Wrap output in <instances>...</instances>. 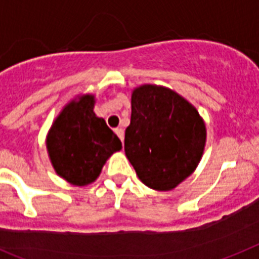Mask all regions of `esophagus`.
<instances>
[{"mask_svg":"<svg viewBox=\"0 0 259 259\" xmlns=\"http://www.w3.org/2000/svg\"><path fill=\"white\" fill-rule=\"evenodd\" d=\"M115 134L117 135V138L120 139L121 143H123V140H124V131H123V128H116V130H115Z\"/></svg>","mask_w":259,"mask_h":259,"instance_id":"34e87169","label":"esophagus"}]
</instances>
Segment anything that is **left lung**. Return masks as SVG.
Wrapping results in <instances>:
<instances>
[{"label": "left lung", "instance_id": "left-lung-1", "mask_svg": "<svg viewBox=\"0 0 259 259\" xmlns=\"http://www.w3.org/2000/svg\"><path fill=\"white\" fill-rule=\"evenodd\" d=\"M124 151L136 175L155 191H170L191 176L204 153L206 128L198 111L169 89L132 91Z\"/></svg>", "mask_w": 259, "mask_h": 259}]
</instances>
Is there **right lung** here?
<instances>
[{"label":"right lung","mask_w":259,"mask_h":259,"mask_svg":"<svg viewBox=\"0 0 259 259\" xmlns=\"http://www.w3.org/2000/svg\"><path fill=\"white\" fill-rule=\"evenodd\" d=\"M94 95H83L62 110L49 131L46 145L55 172L72 185L96 180L121 142L94 112Z\"/></svg>","instance_id":"add662e5"}]
</instances>
